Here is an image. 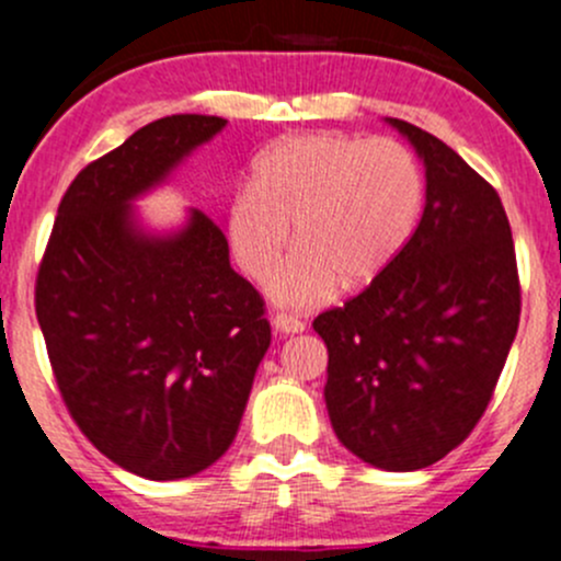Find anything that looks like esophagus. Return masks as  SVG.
I'll use <instances>...</instances> for the list:
<instances>
[{
    "mask_svg": "<svg viewBox=\"0 0 561 561\" xmlns=\"http://www.w3.org/2000/svg\"><path fill=\"white\" fill-rule=\"evenodd\" d=\"M273 327H275V332H280V335H297V332L305 330V321L297 319V316H291V313H275Z\"/></svg>",
    "mask_w": 561,
    "mask_h": 561,
    "instance_id": "34e87169",
    "label": "esophagus"
}]
</instances>
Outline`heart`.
<instances>
[{
	"mask_svg": "<svg viewBox=\"0 0 561 561\" xmlns=\"http://www.w3.org/2000/svg\"><path fill=\"white\" fill-rule=\"evenodd\" d=\"M425 207L417 154L396 138L308 133L275 141L234 193L226 237L242 273L267 283L295 226L300 251L270 297L310 308L370 286L401 259Z\"/></svg>",
	"mask_w": 561,
	"mask_h": 561,
	"instance_id": "heart-1",
	"label": "heart"
}]
</instances>
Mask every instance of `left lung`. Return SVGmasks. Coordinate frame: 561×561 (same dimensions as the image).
<instances>
[{"mask_svg": "<svg viewBox=\"0 0 561 561\" xmlns=\"http://www.w3.org/2000/svg\"><path fill=\"white\" fill-rule=\"evenodd\" d=\"M390 125L423 158L425 213L401 259L313 330L330 354L337 439L370 467L414 471L485 414L518 332L520 280L499 193L423 127Z\"/></svg>", "mask_w": 561, "mask_h": 561, "instance_id": "left-lung-1", "label": "left lung"}]
</instances>
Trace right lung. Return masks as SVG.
I'll return each mask as SVG.
<instances>
[{
	"label": "right lung",
	"mask_w": 561,
	"mask_h": 561,
	"mask_svg": "<svg viewBox=\"0 0 561 561\" xmlns=\"http://www.w3.org/2000/svg\"><path fill=\"white\" fill-rule=\"evenodd\" d=\"M224 127V116H163L84 165L37 270L35 313L70 417L147 480L198 474L229 450L273 341L262 294L231 270L209 215L193 209L171 237H147L130 215L138 193Z\"/></svg>",
	"instance_id": "right-lung-1"
}]
</instances>
